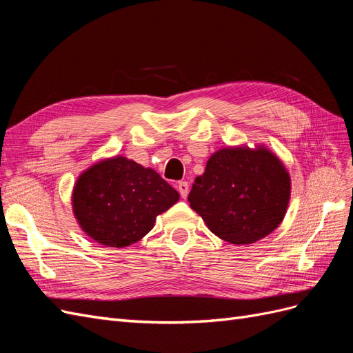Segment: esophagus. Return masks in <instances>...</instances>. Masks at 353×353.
I'll return each mask as SVG.
<instances>
[{"label": "esophagus", "mask_w": 353, "mask_h": 353, "mask_svg": "<svg viewBox=\"0 0 353 353\" xmlns=\"http://www.w3.org/2000/svg\"><path fill=\"white\" fill-rule=\"evenodd\" d=\"M176 188H178V191H179L181 197H183V199H187V196H188V190H190V185H188L187 181H179V183L176 184Z\"/></svg>", "instance_id": "34e87169"}]
</instances>
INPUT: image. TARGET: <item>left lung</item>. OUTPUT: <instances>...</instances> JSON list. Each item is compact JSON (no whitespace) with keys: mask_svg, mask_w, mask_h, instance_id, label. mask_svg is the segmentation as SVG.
I'll list each match as a JSON object with an SVG mask.
<instances>
[{"mask_svg":"<svg viewBox=\"0 0 353 353\" xmlns=\"http://www.w3.org/2000/svg\"><path fill=\"white\" fill-rule=\"evenodd\" d=\"M290 191V175L279 157L265 145H240L209 157L188 201L215 236L231 244H252L280 225Z\"/></svg>","mask_w":353,"mask_h":353,"instance_id":"left-lung-1","label":"left lung"}]
</instances>
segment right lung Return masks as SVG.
Masks as SVG:
<instances>
[{
    "label": "right lung",
    "instance_id": "obj_1",
    "mask_svg": "<svg viewBox=\"0 0 353 353\" xmlns=\"http://www.w3.org/2000/svg\"><path fill=\"white\" fill-rule=\"evenodd\" d=\"M179 200L152 168L123 156L104 159L82 172L72 205L88 237L109 248H126L154 227L156 216Z\"/></svg>",
    "mask_w": 353,
    "mask_h": 353
}]
</instances>
